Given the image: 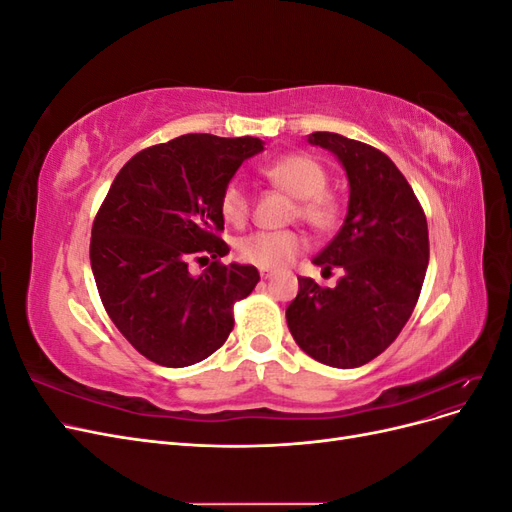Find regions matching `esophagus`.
Returning a JSON list of instances; mask_svg holds the SVG:
<instances>
[{"label":"esophagus","mask_w":512,"mask_h":512,"mask_svg":"<svg viewBox=\"0 0 512 512\" xmlns=\"http://www.w3.org/2000/svg\"><path fill=\"white\" fill-rule=\"evenodd\" d=\"M260 277H262V280H271L273 269H260Z\"/></svg>","instance_id":"esophagus-1"}]
</instances>
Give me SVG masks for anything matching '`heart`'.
<instances>
[{
	"mask_svg": "<svg viewBox=\"0 0 512 512\" xmlns=\"http://www.w3.org/2000/svg\"><path fill=\"white\" fill-rule=\"evenodd\" d=\"M277 190L294 198L292 220H301L316 232H331L342 222V203L327 190L329 173L307 153H286L260 168ZM222 218L232 226H243L252 213V198L239 181H228L220 194ZM305 247L297 230H260L237 241V256L245 265L258 269H282Z\"/></svg>",
	"mask_w": 512,
	"mask_h": 512,
	"instance_id": "obj_1",
	"label": "heart"
}]
</instances>
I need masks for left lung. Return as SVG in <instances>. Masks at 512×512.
Returning a JSON list of instances; mask_svg holds the SVG:
<instances>
[{
	"instance_id": "8db88e82",
	"label": "left lung",
	"mask_w": 512,
	"mask_h": 512,
	"mask_svg": "<svg viewBox=\"0 0 512 512\" xmlns=\"http://www.w3.org/2000/svg\"><path fill=\"white\" fill-rule=\"evenodd\" d=\"M309 143L333 151L348 175L344 226L314 258L329 273L344 269V277L335 288L299 277L286 322L312 359L361 367L395 342L414 312L429 262L427 218L406 177L380 149L333 132L309 134Z\"/></svg>"
}]
</instances>
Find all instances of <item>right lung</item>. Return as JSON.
Masks as SVG:
<instances>
[{
    "label": "right lung",
    "instance_id": "right-lung-1",
    "mask_svg": "<svg viewBox=\"0 0 512 512\" xmlns=\"http://www.w3.org/2000/svg\"><path fill=\"white\" fill-rule=\"evenodd\" d=\"M258 151L254 136L185 134L138 151L115 177L91 226V271L108 318L145 359H207L235 327L232 307L260 282L252 265H224L220 237V194ZM190 261L208 269L192 276Z\"/></svg>",
    "mask_w": 512,
    "mask_h": 512
}]
</instances>
